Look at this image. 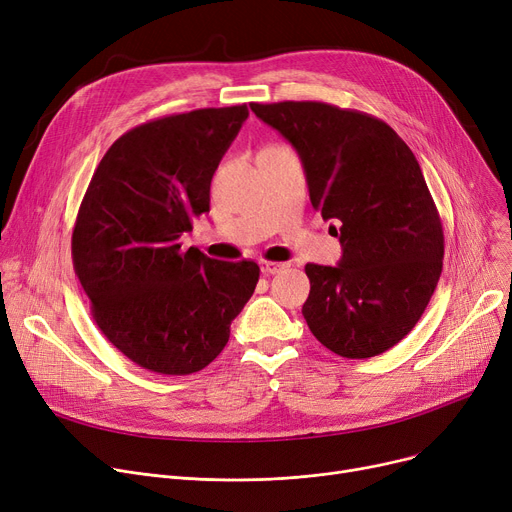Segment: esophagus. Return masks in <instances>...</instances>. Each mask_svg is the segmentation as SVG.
Here are the masks:
<instances>
[{"instance_id": "esophagus-1", "label": "esophagus", "mask_w": 512, "mask_h": 512, "mask_svg": "<svg viewBox=\"0 0 512 512\" xmlns=\"http://www.w3.org/2000/svg\"><path fill=\"white\" fill-rule=\"evenodd\" d=\"M259 265H261V272H263V274H280V272L284 270V267H286V263L267 261V259H261Z\"/></svg>"}]
</instances>
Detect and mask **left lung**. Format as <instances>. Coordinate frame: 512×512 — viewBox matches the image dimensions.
<instances>
[{
    "label": "left lung",
    "mask_w": 512,
    "mask_h": 512,
    "mask_svg": "<svg viewBox=\"0 0 512 512\" xmlns=\"http://www.w3.org/2000/svg\"><path fill=\"white\" fill-rule=\"evenodd\" d=\"M251 110L301 155L313 209L340 222V263L305 265L309 330L346 359L386 353L415 328L442 274L440 213L413 151L384 120L330 103Z\"/></svg>",
    "instance_id": "1"
}]
</instances>
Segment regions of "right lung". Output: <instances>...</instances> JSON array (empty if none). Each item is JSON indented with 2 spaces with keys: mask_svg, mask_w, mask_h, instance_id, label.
I'll return each mask as SVG.
<instances>
[{
  "mask_svg": "<svg viewBox=\"0 0 512 512\" xmlns=\"http://www.w3.org/2000/svg\"><path fill=\"white\" fill-rule=\"evenodd\" d=\"M247 105L149 120L107 149L72 230L74 272L95 324L143 369L188 375L230 338L259 280L255 261H218L178 238L209 211V186Z\"/></svg>",
  "mask_w": 512,
  "mask_h": 512,
  "instance_id": "add662e5",
  "label": "right lung"
}]
</instances>
